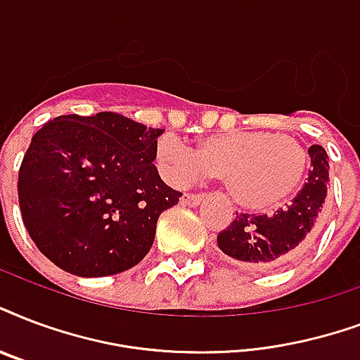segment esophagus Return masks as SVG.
Returning a JSON list of instances; mask_svg holds the SVG:
<instances>
[{"instance_id": "34e87169", "label": "esophagus", "mask_w": 360, "mask_h": 360, "mask_svg": "<svg viewBox=\"0 0 360 360\" xmlns=\"http://www.w3.org/2000/svg\"><path fill=\"white\" fill-rule=\"evenodd\" d=\"M205 198V194H192V192H185L181 196V204L188 205V207H196V205Z\"/></svg>"}]
</instances>
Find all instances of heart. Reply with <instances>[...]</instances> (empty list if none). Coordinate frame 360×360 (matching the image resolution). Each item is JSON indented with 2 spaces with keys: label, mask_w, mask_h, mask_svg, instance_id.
Here are the masks:
<instances>
[{
  "label": "heart",
  "mask_w": 360,
  "mask_h": 360,
  "mask_svg": "<svg viewBox=\"0 0 360 360\" xmlns=\"http://www.w3.org/2000/svg\"><path fill=\"white\" fill-rule=\"evenodd\" d=\"M156 160L175 183L205 174L223 177L236 204L264 211L300 188L309 155L290 134L232 130L205 137L196 149L164 136L156 143Z\"/></svg>",
  "instance_id": "b5f03b06"
}]
</instances>
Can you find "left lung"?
<instances>
[{
	"label": "left lung",
	"instance_id": "obj_1",
	"mask_svg": "<svg viewBox=\"0 0 360 360\" xmlns=\"http://www.w3.org/2000/svg\"><path fill=\"white\" fill-rule=\"evenodd\" d=\"M311 169L295 200L274 215L236 213L229 229L219 232V249L230 259L264 270L287 264L311 243L319 229L328 183V156L321 145L308 149Z\"/></svg>",
	"mask_w": 360,
	"mask_h": 360
}]
</instances>
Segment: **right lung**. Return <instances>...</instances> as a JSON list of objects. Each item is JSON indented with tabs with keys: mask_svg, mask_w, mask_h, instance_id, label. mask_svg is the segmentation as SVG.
Masks as SVG:
<instances>
[{
	"mask_svg": "<svg viewBox=\"0 0 360 360\" xmlns=\"http://www.w3.org/2000/svg\"><path fill=\"white\" fill-rule=\"evenodd\" d=\"M162 128L119 113L62 115L35 131L18 172L24 226L41 253L79 278L130 270L156 221L183 196L153 164Z\"/></svg>",
	"mask_w": 360,
	"mask_h": 360,
	"instance_id": "obj_1",
	"label": "right lung"
}]
</instances>
